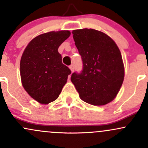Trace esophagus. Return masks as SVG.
<instances>
[{
	"mask_svg": "<svg viewBox=\"0 0 148 148\" xmlns=\"http://www.w3.org/2000/svg\"><path fill=\"white\" fill-rule=\"evenodd\" d=\"M69 69H71V71H72V72H73L74 71V64H71V65H69Z\"/></svg>",
	"mask_w": 148,
	"mask_h": 148,
	"instance_id": "1",
	"label": "esophagus"
}]
</instances>
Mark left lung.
<instances>
[{
  "instance_id": "left-lung-1",
  "label": "left lung",
  "mask_w": 148,
  "mask_h": 148,
  "mask_svg": "<svg viewBox=\"0 0 148 148\" xmlns=\"http://www.w3.org/2000/svg\"><path fill=\"white\" fill-rule=\"evenodd\" d=\"M73 38L81 57L83 69L71 81L80 97L101 106L112 101L123 84L125 70L121 53L110 37L94 29L73 30Z\"/></svg>"
}]
</instances>
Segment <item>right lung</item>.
<instances>
[{"label":"right lung","instance_id":"add662e5","mask_svg":"<svg viewBox=\"0 0 148 148\" xmlns=\"http://www.w3.org/2000/svg\"><path fill=\"white\" fill-rule=\"evenodd\" d=\"M70 34L68 30L42 34L35 37L23 53L20 62L22 85L38 102L47 104L55 101L72 73L62 64L58 51Z\"/></svg>","mask_w":148,"mask_h":148}]
</instances>
